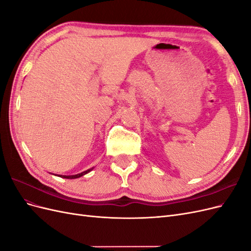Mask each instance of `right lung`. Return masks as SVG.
I'll list each match as a JSON object with an SVG mask.
<instances>
[{"label": "right lung", "instance_id": "obj_1", "mask_svg": "<svg viewBox=\"0 0 251 251\" xmlns=\"http://www.w3.org/2000/svg\"><path fill=\"white\" fill-rule=\"evenodd\" d=\"M92 170H93V168H92V169H90V170H88V171L82 172V173H80V174H77V175H72V176H63V175H59V177H62V178H66V179H76V178H79V177L83 176V175L88 174L89 172H91V171H92Z\"/></svg>", "mask_w": 251, "mask_h": 251}]
</instances>
